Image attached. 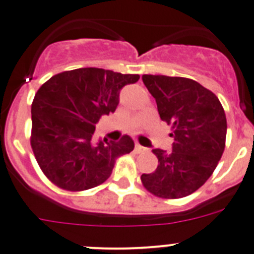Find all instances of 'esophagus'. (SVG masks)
<instances>
[{
    "instance_id": "obj_1",
    "label": "esophagus",
    "mask_w": 254,
    "mask_h": 254,
    "mask_svg": "<svg viewBox=\"0 0 254 254\" xmlns=\"http://www.w3.org/2000/svg\"><path fill=\"white\" fill-rule=\"evenodd\" d=\"M134 151L137 152V154H140V152H145V151H147V149H146V147L141 146L140 143H136V146H134Z\"/></svg>"
}]
</instances>
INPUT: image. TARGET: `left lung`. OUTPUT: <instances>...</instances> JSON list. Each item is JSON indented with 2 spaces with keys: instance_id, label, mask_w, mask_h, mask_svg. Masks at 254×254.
<instances>
[{
  "instance_id": "8db88e82",
  "label": "left lung",
  "mask_w": 254,
  "mask_h": 254,
  "mask_svg": "<svg viewBox=\"0 0 254 254\" xmlns=\"http://www.w3.org/2000/svg\"><path fill=\"white\" fill-rule=\"evenodd\" d=\"M161 121L172 125V151L154 149L159 164L142 174L143 187L161 198L193 193L214 173L225 149L226 117L212 91L194 80L142 75Z\"/></svg>"
}]
</instances>
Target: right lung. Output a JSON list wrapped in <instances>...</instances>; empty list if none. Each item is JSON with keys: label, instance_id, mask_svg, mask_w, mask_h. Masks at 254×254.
<instances>
[{"label": "right lung", "instance_id": "1", "mask_svg": "<svg viewBox=\"0 0 254 254\" xmlns=\"http://www.w3.org/2000/svg\"><path fill=\"white\" fill-rule=\"evenodd\" d=\"M138 75L111 69L76 68L51 77L31 104V149L47 178L66 190H90L112 174L116 159L133 150L125 134L120 141L93 142L100 117L114 113L123 86Z\"/></svg>", "mask_w": 254, "mask_h": 254}]
</instances>
